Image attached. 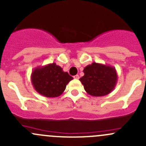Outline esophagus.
I'll use <instances>...</instances> for the list:
<instances>
[{"label": "esophagus", "mask_w": 146, "mask_h": 146, "mask_svg": "<svg viewBox=\"0 0 146 146\" xmlns=\"http://www.w3.org/2000/svg\"><path fill=\"white\" fill-rule=\"evenodd\" d=\"M73 78H74L75 79H79V76L78 75H76V76H73Z\"/></svg>", "instance_id": "1"}]
</instances>
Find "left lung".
I'll use <instances>...</instances> for the list:
<instances>
[{
  "instance_id": "8db88e82",
  "label": "left lung",
  "mask_w": 146,
  "mask_h": 146,
  "mask_svg": "<svg viewBox=\"0 0 146 146\" xmlns=\"http://www.w3.org/2000/svg\"><path fill=\"white\" fill-rule=\"evenodd\" d=\"M84 76L79 80L87 93L93 97L110 94L117 85L118 76L115 68L93 62L85 67Z\"/></svg>"
}]
</instances>
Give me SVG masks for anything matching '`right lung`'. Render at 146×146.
<instances>
[{
	"instance_id": "add662e5",
	"label": "right lung",
	"mask_w": 146,
	"mask_h": 146,
	"mask_svg": "<svg viewBox=\"0 0 146 146\" xmlns=\"http://www.w3.org/2000/svg\"><path fill=\"white\" fill-rule=\"evenodd\" d=\"M73 79L55 63L38 66L31 74V80L35 90L43 96L51 98L60 96L64 92L66 85Z\"/></svg>"
}]
</instances>
